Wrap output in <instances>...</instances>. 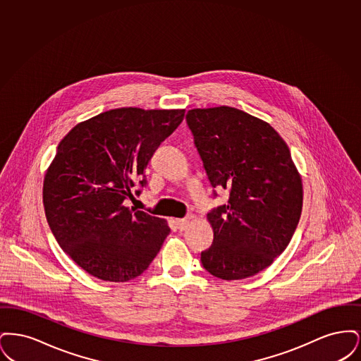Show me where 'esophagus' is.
<instances>
[{
  "label": "esophagus",
  "instance_id": "1",
  "mask_svg": "<svg viewBox=\"0 0 361 361\" xmlns=\"http://www.w3.org/2000/svg\"><path fill=\"white\" fill-rule=\"evenodd\" d=\"M190 221H192V216H187V218H183V219H177V221H176V224H177V228H178V230H181V231H183V230H185Z\"/></svg>",
  "mask_w": 361,
  "mask_h": 361
}]
</instances>
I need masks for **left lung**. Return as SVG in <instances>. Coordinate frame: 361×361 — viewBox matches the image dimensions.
Wrapping results in <instances>:
<instances>
[{
	"label": "left lung",
	"mask_w": 361,
	"mask_h": 361,
	"mask_svg": "<svg viewBox=\"0 0 361 361\" xmlns=\"http://www.w3.org/2000/svg\"><path fill=\"white\" fill-rule=\"evenodd\" d=\"M187 124L212 188L230 192L207 215L214 242L202 264L224 280L255 276L286 250L300 219L302 178L290 149L267 121L231 106L190 109Z\"/></svg>",
	"instance_id": "1"
}]
</instances>
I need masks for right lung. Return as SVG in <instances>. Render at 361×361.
<instances>
[{
	"mask_svg": "<svg viewBox=\"0 0 361 361\" xmlns=\"http://www.w3.org/2000/svg\"><path fill=\"white\" fill-rule=\"evenodd\" d=\"M185 109L118 108L73 127L43 184L46 218L59 246L89 275L123 283L142 275L171 228L124 206L146 187L145 169Z\"/></svg>",
	"mask_w": 361,
	"mask_h": 361,
	"instance_id": "right-lung-1",
	"label": "right lung"
}]
</instances>
